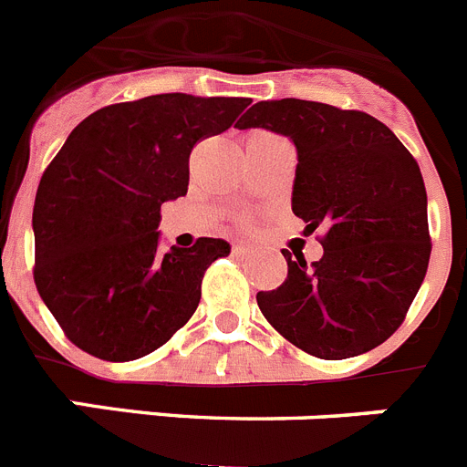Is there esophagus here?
<instances>
[{
  "label": "esophagus",
  "instance_id": "1",
  "mask_svg": "<svg viewBox=\"0 0 467 467\" xmlns=\"http://www.w3.org/2000/svg\"><path fill=\"white\" fill-rule=\"evenodd\" d=\"M246 254H249V246H244V244H234L233 255H237V258H244Z\"/></svg>",
  "mask_w": 467,
  "mask_h": 467
}]
</instances>
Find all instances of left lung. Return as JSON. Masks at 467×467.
<instances>
[{"label":"left lung","mask_w":467,"mask_h":467,"mask_svg":"<svg viewBox=\"0 0 467 467\" xmlns=\"http://www.w3.org/2000/svg\"><path fill=\"white\" fill-rule=\"evenodd\" d=\"M239 130L285 134L297 149L293 213L323 230V255L291 258L276 291L255 296L291 344L326 360L351 358L396 333L431 260L426 186L396 134L365 111L306 99L258 102Z\"/></svg>","instance_id":"left-lung-1"}]
</instances>
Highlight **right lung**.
Wrapping results in <instances>:
<instances>
[{"label":"right lung","mask_w":467,"mask_h":467,"mask_svg":"<svg viewBox=\"0 0 467 467\" xmlns=\"http://www.w3.org/2000/svg\"><path fill=\"white\" fill-rule=\"evenodd\" d=\"M249 98L150 95L90 113L46 167L32 212L35 284L67 337L111 363L141 358L195 314L223 239L158 249L162 202L186 195L197 141Z\"/></svg>","instance_id":"obj_1"}]
</instances>
